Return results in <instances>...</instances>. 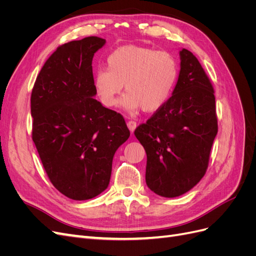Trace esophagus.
I'll return each mask as SVG.
<instances>
[{
    "instance_id": "1",
    "label": "esophagus",
    "mask_w": 256,
    "mask_h": 256,
    "mask_svg": "<svg viewBox=\"0 0 256 256\" xmlns=\"http://www.w3.org/2000/svg\"><path fill=\"white\" fill-rule=\"evenodd\" d=\"M127 127H128V129L130 130V132H134V131L136 128V122H134V120H129V122H127Z\"/></svg>"
}]
</instances>
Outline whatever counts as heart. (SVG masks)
Masks as SVG:
<instances>
[{"label":"heart","instance_id":"heart-1","mask_svg":"<svg viewBox=\"0 0 256 256\" xmlns=\"http://www.w3.org/2000/svg\"><path fill=\"white\" fill-rule=\"evenodd\" d=\"M106 69L96 72L92 85L99 102L108 108L118 102L124 84V109L157 111L171 95L178 76L175 58L166 51L140 46H122L106 58Z\"/></svg>","mask_w":256,"mask_h":256}]
</instances>
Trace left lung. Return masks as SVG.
<instances>
[{
  "mask_svg": "<svg viewBox=\"0 0 256 256\" xmlns=\"http://www.w3.org/2000/svg\"><path fill=\"white\" fill-rule=\"evenodd\" d=\"M180 70L172 96L134 136L146 152V184L176 198L202 180L218 132L212 83L198 58L180 50Z\"/></svg>",
  "mask_w": 256,
  "mask_h": 256,
  "instance_id": "left-lung-1",
  "label": "left lung"
}]
</instances>
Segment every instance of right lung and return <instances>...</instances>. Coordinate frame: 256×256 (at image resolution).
<instances>
[{"mask_svg":"<svg viewBox=\"0 0 256 256\" xmlns=\"http://www.w3.org/2000/svg\"><path fill=\"white\" fill-rule=\"evenodd\" d=\"M106 44L96 36L60 46L30 96L33 141L52 184L74 200L104 192L115 152L130 136L122 116L95 99L92 62Z\"/></svg>","mask_w":256,"mask_h":256,"instance_id":"add662e5","label":"right lung"}]
</instances>
